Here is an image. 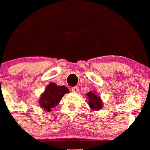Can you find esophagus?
Returning a JSON list of instances; mask_svg holds the SVG:
<instances>
[{"label": "esophagus", "instance_id": "1", "mask_svg": "<svg viewBox=\"0 0 150 150\" xmlns=\"http://www.w3.org/2000/svg\"><path fill=\"white\" fill-rule=\"evenodd\" d=\"M72 91L73 92H78V91H79V88H78V86H74V87L72 88Z\"/></svg>", "mask_w": 150, "mask_h": 150}]
</instances>
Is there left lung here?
<instances>
[{"instance_id": "obj_1", "label": "left lung", "mask_w": 150, "mask_h": 150, "mask_svg": "<svg viewBox=\"0 0 150 150\" xmlns=\"http://www.w3.org/2000/svg\"><path fill=\"white\" fill-rule=\"evenodd\" d=\"M87 96L88 97V104L91 108L93 110H99L102 107V102L100 97L95 94L93 92H88L87 93Z\"/></svg>"}]
</instances>
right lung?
Returning <instances> with one entry per match:
<instances>
[{
	"mask_svg": "<svg viewBox=\"0 0 150 150\" xmlns=\"http://www.w3.org/2000/svg\"><path fill=\"white\" fill-rule=\"evenodd\" d=\"M68 92L69 89L64 86H59L54 83H51L41 95L39 104L46 111H51V108L57 106L62 99L63 96Z\"/></svg>",
	"mask_w": 150,
	"mask_h": 150,
	"instance_id": "obj_1",
	"label": "right lung"
}]
</instances>
